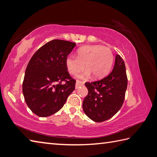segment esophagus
I'll use <instances>...</instances> for the list:
<instances>
[{
    "instance_id": "34e87169",
    "label": "esophagus",
    "mask_w": 157,
    "mask_h": 157,
    "mask_svg": "<svg viewBox=\"0 0 157 157\" xmlns=\"http://www.w3.org/2000/svg\"><path fill=\"white\" fill-rule=\"evenodd\" d=\"M84 85V83L83 82H77L76 84H75V88L76 89H78V88H79L80 86H83Z\"/></svg>"
}]
</instances>
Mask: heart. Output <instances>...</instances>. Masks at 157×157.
Here are the masks:
<instances>
[{
    "instance_id": "obj_1",
    "label": "heart",
    "mask_w": 157,
    "mask_h": 157,
    "mask_svg": "<svg viewBox=\"0 0 157 157\" xmlns=\"http://www.w3.org/2000/svg\"><path fill=\"white\" fill-rule=\"evenodd\" d=\"M78 57L68 56L66 65L69 72L77 75L85 69L81 78L93 75V78H100L107 75L113 62V54L108 47L101 45H87L79 48ZM85 67H84V65Z\"/></svg>"
}]
</instances>
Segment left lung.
<instances>
[{
	"mask_svg": "<svg viewBox=\"0 0 157 157\" xmlns=\"http://www.w3.org/2000/svg\"><path fill=\"white\" fill-rule=\"evenodd\" d=\"M88 93L83 101V110L90 119L102 122L115 115L124 101L128 86L126 67L121 57L117 55L109 75L100 80L86 82Z\"/></svg>",
	"mask_w": 157,
	"mask_h": 157,
	"instance_id": "obj_1",
	"label": "left lung"
}]
</instances>
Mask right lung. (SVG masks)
<instances>
[{"label":"right lung","instance_id":"right-lung-1","mask_svg":"<svg viewBox=\"0 0 157 157\" xmlns=\"http://www.w3.org/2000/svg\"><path fill=\"white\" fill-rule=\"evenodd\" d=\"M75 45L53 40L31 57L25 71L22 93L28 107L36 115L45 117L55 114L75 90L76 81L67 71L66 59Z\"/></svg>","mask_w":157,"mask_h":157}]
</instances>
